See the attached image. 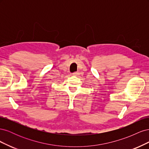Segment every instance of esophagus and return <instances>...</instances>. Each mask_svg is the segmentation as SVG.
I'll list each match as a JSON object with an SVG mask.
<instances>
[{
  "instance_id": "1",
  "label": "esophagus",
  "mask_w": 149,
  "mask_h": 149,
  "mask_svg": "<svg viewBox=\"0 0 149 149\" xmlns=\"http://www.w3.org/2000/svg\"><path fill=\"white\" fill-rule=\"evenodd\" d=\"M73 74L76 75V76H79V72H74V73H73Z\"/></svg>"
}]
</instances>
